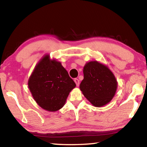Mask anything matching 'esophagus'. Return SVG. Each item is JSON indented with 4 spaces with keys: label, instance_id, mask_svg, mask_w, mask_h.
<instances>
[{
    "label": "esophagus",
    "instance_id": "1",
    "mask_svg": "<svg viewBox=\"0 0 147 147\" xmlns=\"http://www.w3.org/2000/svg\"><path fill=\"white\" fill-rule=\"evenodd\" d=\"M74 82L76 83V86H79V84H80V81H79V80H78V78H74Z\"/></svg>",
    "mask_w": 147,
    "mask_h": 147
}]
</instances>
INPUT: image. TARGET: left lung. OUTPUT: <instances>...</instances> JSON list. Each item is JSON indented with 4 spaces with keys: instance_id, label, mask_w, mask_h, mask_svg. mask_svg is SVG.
Here are the masks:
<instances>
[{
    "instance_id": "left-lung-1",
    "label": "left lung",
    "mask_w": 147,
    "mask_h": 147,
    "mask_svg": "<svg viewBox=\"0 0 147 147\" xmlns=\"http://www.w3.org/2000/svg\"><path fill=\"white\" fill-rule=\"evenodd\" d=\"M83 73L80 89L92 105L102 107L112 100L118 84L108 67L97 61H91L84 65Z\"/></svg>"
}]
</instances>
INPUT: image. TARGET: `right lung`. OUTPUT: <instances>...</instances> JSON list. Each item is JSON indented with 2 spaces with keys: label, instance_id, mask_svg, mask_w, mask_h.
I'll return each instance as SVG.
<instances>
[{
  "label": "right lung",
  "instance_id": "obj_1",
  "mask_svg": "<svg viewBox=\"0 0 147 147\" xmlns=\"http://www.w3.org/2000/svg\"><path fill=\"white\" fill-rule=\"evenodd\" d=\"M36 103L45 110L56 111L63 107L76 84L61 62L46 54L35 67L28 82Z\"/></svg>",
  "mask_w": 147,
  "mask_h": 147
}]
</instances>
